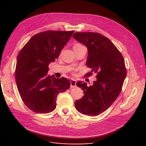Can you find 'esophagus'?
<instances>
[{"mask_svg": "<svg viewBox=\"0 0 146 146\" xmlns=\"http://www.w3.org/2000/svg\"><path fill=\"white\" fill-rule=\"evenodd\" d=\"M76 86V82L75 80H72L70 81V87L74 88Z\"/></svg>", "mask_w": 146, "mask_h": 146, "instance_id": "34e87169", "label": "esophagus"}]
</instances>
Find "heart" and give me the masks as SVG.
I'll return each instance as SVG.
<instances>
[{"mask_svg":"<svg viewBox=\"0 0 146 146\" xmlns=\"http://www.w3.org/2000/svg\"><path fill=\"white\" fill-rule=\"evenodd\" d=\"M75 46H82V45H80V44H76V45H75Z\"/></svg>","mask_w":146,"mask_h":146,"instance_id":"b5f03b06","label":"heart"}]
</instances>
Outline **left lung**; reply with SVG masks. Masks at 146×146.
Here are the masks:
<instances>
[{
  "mask_svg": "<svg viewBox=\"0 0 146 146\" xmlns=\"http://www.w3.org/2000/svg\"><path fill=\"white\" fill-rule=\"evenodd\" d=\"M73 38L87 47L86 64L92 69L91 72L97 73V80L92 86L81 81L77 83L84 95L75 102V107L83 114L98 116L107 110L120 94L127 76L124 60L113 43L100 33L76 32Z\"/></svg>",
  "mask_w": 146,
  "mask_h": 146,
  "instance_id": "left-lung-1",
  "label": "left lung"
}]
</instances>
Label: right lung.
Returning a JSON list of instances; mask_svg holds the SVG:
<instances>
[{"label":"right lung","mask_w":146,"mask_h":146,"mask_svg":"<svg viewBox=\"0 0 146 146\" xmlns=\"http://www.w3.org/2000/svg\"><path fill=\"white\" fill-rule=\"evenodd\" d=\"M74 31H46L31 38L17 57L16 82L21 98L35 113H48L56 108V97L69 89L68 78L48 76V66L58 58Z\"/></svg>","instance_id":"add662e5"}]
</instances>
